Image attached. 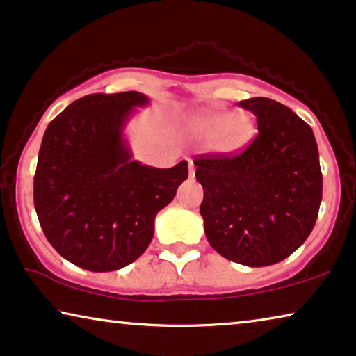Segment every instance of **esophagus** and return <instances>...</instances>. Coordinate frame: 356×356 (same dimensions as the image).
Here are the masks:
<instances>
[{"mask_svg": "<svg viewBox=\"0 0 356 356\" xmlns=\"http://www.w3.org/2000/svg\"><path fill=\"white\" fill-rule=\"evenodd\" d=\"M188 168H190V177L195 176V164L192 159H188Z\"/></svg>", "mask_w": 356, "mask_h": 356, "instance_id": "1", "label": "esophagus"}]
</instances>
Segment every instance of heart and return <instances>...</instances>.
<instances>
[{
	"instance_id": "1",
	"label": "heart",
	"mask_w": 356,
	"mask_h": 356,
	"mask_svg": "<svg viewBox=\"0 0 356 356\" xmlns=\"http://www.w3.org/2000/svg\"><path fill=\"white\" fill-rule=\"evenodd\" d=\"M192 130L200 137L211 140V147L218 153H237L252 142L254 122L245 113H208L195 118Z\"/></svg>"
}]
</instances>
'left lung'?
Masks as SVG:
<instances>
[{"label":"left lung","instance_id":"obj_1","mask_svg":"<svg viewBox=\"0 0 356 356\" xmlns=\"http://www.w3.org/2000/svg\"><path fill=\"white\" fill-rule=\"evenodd\" d=\"M238 104L257 116L258 135L240 153L195 159L200 214L221 257L261 268L290 257L312 234L323 174L313 130L292 109L263 97Z\"/></svg>","mask_w":356,"mask_h":356}]
</instances>
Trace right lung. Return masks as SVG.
Segmentation results:
<instances>
[{"mask_svg":"<svg viewBox=\"0 0 356 356\" xmlns=\"http://www.w3.org/2000/svg\"><path fill=\"white\" fill-rule=\"evenodd\" d=\"M145 104L138 92L87 95L44 130L35 211L53 248L87 271H116L142 257L154 218L188 177L187 161L158 169L132 159L122 132Z\"/></svg>","mask_w":356,"mask_h":356,"instance_id":"obj_1","label":"right lung"}]
</instances>
